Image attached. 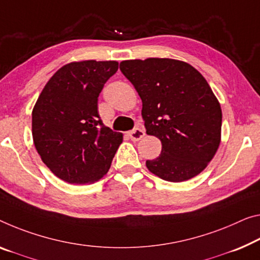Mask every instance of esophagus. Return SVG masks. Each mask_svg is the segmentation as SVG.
Returning <instances> with one entry per match:
<instances>
[{
    "instance_id": "1",
    "label": "esophagus",
    "mask_w": 260,
    "mask_h": 260,
    "mask_svg": "<svg viewBox=\"0 0 260 260\" xmlns=\"http://www.w3.org/2000/svg\"><path fill=\"white\" fill-rule=\"evenodd\" d=\"M144 136H145V133H144V130L139 129V127H136L133 131H130L129 133V137L131 138V141L134 142H137L139 139H142Z\"/></svg>"
}]
</instances>
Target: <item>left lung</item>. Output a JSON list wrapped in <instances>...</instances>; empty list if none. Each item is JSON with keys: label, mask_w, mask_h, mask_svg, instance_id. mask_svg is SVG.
Instances as JSON below:
<instances>
[{"label": "left lung", "mask_w": 260, "mask_h": 260, "mask_svg": "<svg viewBox=\"0 0 260 260\" xmlns=\"http://www.w3.org/2000/svg\"><path fill=\"white\" fill-rule=\"evenodd\" d=\"M119 69L142 99L146 134L161 142L147 170L171 182L197 177L221 143L222 109L209 83L188 62L171 58L124 60Z\"/></svg>", "instance_id": "8db88e82"}]
</instances>
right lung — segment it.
<instances>
[{
    "instance_id": "obj_1",
    "label": "right lung",
    "mask_w": 260,
    "mask_h": 260,
    "mask_svg": "<svg viewBox=\"0 0 260 260\" xmlns=\"http://www.w3.org/2000/svg\"><path fill=\"white\" fill-rule=\"evenodd\" d=\"M118 70L115 60L72 61L44 86L32 109V138L43 162L65 182L85 185L102 179L123 142L105 126L98 98Z\"/></svg>"
}]
</instances>
